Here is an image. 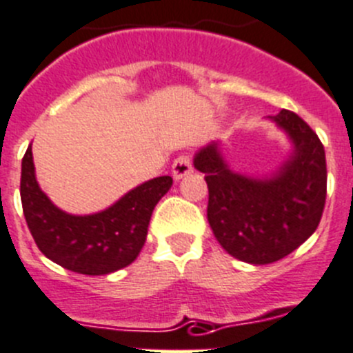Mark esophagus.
Here are the masks:
<instances>
[{"label": "esophagus", "instance_id": "1", "mask_svg": "<svg viewBox=\"0 0 353 353\" xmlns=\"http://www.w3.org/2000/svg\"><path fill=\"white\" fill-rule=\"evenodd\" d=\"M171 171H173L174 180H180V179H183L185 174H189L190 171H192V159H190V155L189 154L179 155V157L173 161Z\"/></svg>", "mask_w": 353, "mask_h": 353}]
</instances>
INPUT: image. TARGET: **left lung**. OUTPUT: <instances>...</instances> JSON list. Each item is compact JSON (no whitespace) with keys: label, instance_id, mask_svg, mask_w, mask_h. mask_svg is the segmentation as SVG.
Returning a JSON list of instances; mask_svg holds the SVG:
<instances>
[{"label":"left lung","instance_id":"left-lung-1","mask_svg":"<svg viewBox=\"0 0 353 353\" xmlns=\"http://www.w3.org/2000/svg\"><path fill=\"white\" fill-rule=\"evenodd\" d=\"M273 121L289 132L294 154L270 180L236 174L216 145L196 154L194 166L208 185L210 228L228 254L250 264L280 261L319 228L327 196L324 145L297 113L282 110Z\"/></svg>","mask_w":353,"mask_h":353}]
</instances>
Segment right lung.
<instances>
[{
	"mask_svg": "<svg viewBox=\"0 0 353 353\" xmlns=\"http://www.w3.org/2000/svg\"><path fill=\"white\" fill-rule=\"evenodd\" d=\"M173 179L157 176L132 189L105 212L68 215L52 205L34 179L31 145L22 157L21 201L26 222L41 254L82 274H108L138 257L155 205Z\"/></svg>",
	"mask_w": 353,
	"mask_h": 353,
	"instance_id": "right-lung-1",
	"label": "right lung"
}]
</instances>
